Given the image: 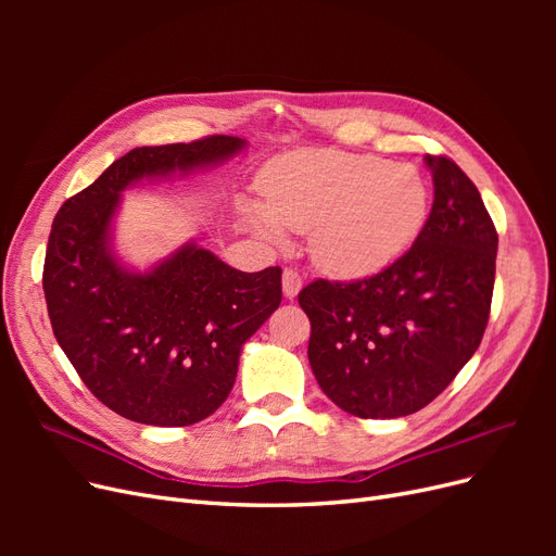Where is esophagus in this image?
Returning a JSON list of instances; mask_svg holds the SVG:
<instances>
[{
    "instance_id": "1",
    "label": "esophagus",
    "mask_w": 556,
    "mask_h": 556,
    "mask_svg": "<svg viewBox=\"0 0 556 556\" xmlns=\"http://www.w3.org/2000/svg\"><path fill=\"white\" fill-rule=\"evenodd\" d=\"M301 285H304V280H301V276L294 271V268H285V271H282V294L288 299H294L301 292Z\"/></svg>"
}]
</instances>
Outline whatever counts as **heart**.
I'll list each match as a JSON object with an SVG mask.
<instances>
[{"mask_svg":"<svg viewBox=\"0 0 556 556\" xmlns=\"http://www.w3.org/2000/svg\"><path fill=\"white\" fill-rule=\"evenodd\" d=\"M248 225L268 241L311 231V255L336 278H368L406 252L429 217V185L406 162L308 150L264 174V206H243Z\"/></svg>","mask_w":556,"mask_h":556,"instance_id":"1","label":"heart"}]
</instances>
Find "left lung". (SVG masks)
Listing matches in <instances>:
<instances>
[{
    "instance_id": "obj_1",
    "label": "left lung",
    "mask_w": 556,
    "mask_h": 556,
    "mask_svg": "<svg viewBox=\"0 0 556 556\" xmlns=\"http://www.w3.org/2000/svg\"><path fill=\"white\" fill-rule=\"evenodd\" d=\"M433 206L413 248L357 282L299 292L311 319L308 362L350 415L422 410L473 357L490 319L498 237L482 197L447 157H425Z\"/></svg>"
}]
</instances>
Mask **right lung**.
<instances>
[{"mask_svg":"<svg viewBox=\"0 0 556 556\" xmlns=\"http://www.w3.org/2000/svg\"><path fill=\"white\" fill-rule=\"evenodd\" d=\"M239 137L134 148L53 220L43 292L53 333L88 390L131 422L188 427L229 396L243 343L280 306V268H231L194 241L146 271L115 252L123 192L190 176L245 148Z\"/></svg>","mask_w":556,"mask_h":556,"instance_id":"1","label":"right lung"}]
</instances>
